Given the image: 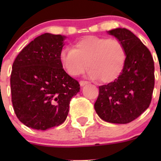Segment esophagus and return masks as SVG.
I'll use <instances>...</instances> for the list:
<instances>
[{
	"label": "esophagus",
	"instance_id": "obj_1",
	"mask_svg": "<svg viewBox=\"0 0 161 161\" xmlns=\"http://www.w3.org/2000/svg\"><path fill=\"white\" fill-rule=\"evenodd\" d=\"M89 82H86V81H80L79 82V84H80L81 86H84L85 85H86V84H88Z\"/></svg>",
	"mask_w": 161,
	"mask_h": 161
}]
</instances>
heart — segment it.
<instances>
[{"mask_svg":"<svg viewBox=\"0 0 161 161\" xmlns=\"http://www.w3.org/2000/svg\"><path fill=\"white\" fill-rule=\"evenodd\" d=\"M127 53L124 44L117 39L87 36L75 43L73 49L64 48L59 54L64 70L72 77L87 69L91 79L100 78L103 82H111L124 70Z\"/></svg>","mask_w":161,"mask_h":161,"instance_id":"1","label":"heart"}]
</instances>
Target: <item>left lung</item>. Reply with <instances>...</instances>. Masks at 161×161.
Here are the masks:
<instances>
[{
	"instance_id": "8db88e82",
	"label": "left lung",
	"mask_w": 161,
	"mask_h": 161,
	"mask_svg": "<svg viewBox=\"0 0 161 161\" xmlns=\"http://www.w3.org/2000/svg\"><path fill=\"white\" fill-rule=\"evenodd\" d=\"M107 32L124 44L127 58L119 77L99 86L94 108L107 122L127 124L150 106L154 88V62L148 48L130 30L117 28Z\"/></svg>"
}]
</instances>
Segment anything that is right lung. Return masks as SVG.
<instances>
[{"label": "right lung", "mask_w": 161, "mask_h": 161, "mask_svg": "<svg viewBox=\"0 0 161 161\" xmlns=\"http://www.w3.org/2000/svg\"><path fill=\"white\" fill-rule=\"evenodd\" d=\"M65 36L42 34L18 54L11 75V101L19 121L27 127L47 130L65 121L78 81L63 69L59 54Z\"/></svg>", "instance_id": "1"}]
</instances>
